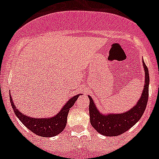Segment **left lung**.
Returning a JSON list of instances; mask_svg holds the SVG:
<instances>
[{
    "instance_id": "obj_1",
    "label": "left lung",
    "mask_w": 159,
    "mask_h": 159,
    "mask_svg": "<svg viewBox=\"0 0 159 159\" xmlns=\"http://www.w3.org/2000/svg\"><path fill=\"white\" fill-rule=\"evenodd\" d=\"M143 67L145 71V85L142 92L140 99L137 104L130 111L121 114H110L102 115L98 111L92 97L89 96V115L90 122L92 127L99 134L105 136H118L131 128L143 116L147 107L149 96V77L148 68L143 62Z\"/></svg>"
}]
</instances>
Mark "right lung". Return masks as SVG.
<instances>
[{
  "mask_svg": "<svg viewBox=\"0 0 159 159\" xmlns=\"http://www.w3.org/2000/svg\"><path fill=\"white\" fill-rule=\"evenodd\" d=\"M80 95H75L71 97L69 100L66 102V104L63 107L60 112L57 116L51 118H42V119H36L29 116H26L23 115L22 112L18 111L17 107L12 102V97L10 95V102L13 111L15 112L16 116L20 120L25 127L31 130L32 133L36 134V135L41 137H52L56 136L60 132L63 131L66 127L67 123V114L69 112L70 108L74 105L75 101L77 100Z\"/></svg>",
  "mask_w": 159,
  "mask_h": 159,
  "instance_id": "add662e5",
  "label": "right lung"
}]
</instances>
